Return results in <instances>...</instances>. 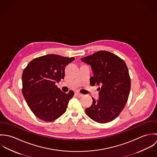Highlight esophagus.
<instances>
[{"mask_svg": "<svg viewBox=\"0 0 157 157\" xmlns=\"http://www.w3.org/2000/svg\"><path fill=\"white\" fill-rule=\"evenodd\" d=\"M75 95H76L77 97H82V96L83 95L82 94L80 93L78 91H76V92H75Z\"/></svg>", "mask_w": 157, "mask_h": 157, "instance_id": "esophagus-1", "label": "esophagus"}]
</instances>
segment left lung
<instances>
[{
  "instance_id": "obj_1",
  "label": "left lung",
  "mask_w": 157,
  "mask_h": 157,
  "mask_svg": "<svg viewBox=\"0 0 157 157\" xmlns=\"http://www.w3.org/2000/svg\"><path fill=\"white\" fill-rule=\"evenodd\" d=\"M81 60L91 67L94 74L91 84L100 86L98 99L92 97V104L85 112L97 123L110 122L122 111L130 92L131 78L126 63L106 51L96 52Z\"/></svg>"
}]
</instances>
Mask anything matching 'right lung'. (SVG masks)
<instances>
[{"label":"right lung","mask_w":157,"mask_h":157,"mask_svg":"<svg viewBox=\"0 0 157 157\" xmlns=\"http://www.w3.org/2000/svg\"><path fill=\"white\" fill-rule=\"evenodd\" d=\"M74 57L48 54L34 59L22 73V93L31 111L39 118L52 121L67 110L72 90L66 94L56 85L65 77V67Z\"/></svg>","instance_id":"right-lung-1"}]
</instances>
